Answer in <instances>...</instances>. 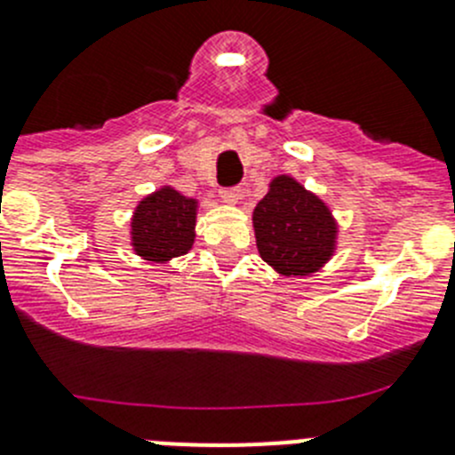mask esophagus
<instances>
[{
	"mask_svg": "<svg viewBox=\"0 0 455 455\" xmlns=\"http://www.w3.org/2000/svg\"><path fill=\"white\" fill-rule=\"evenodd\" d=\"M220 197L224 199V204H231V206H235V204L240 202V188H227V190L220 192Z\"/></svg>",
	"mask_w": 455,
	"mask_h": 455,
	"instance_id": "34e87169",
	"label": "esophagus"
}]
</instances>
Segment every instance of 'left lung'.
<instances>
[{
	"label": "left lung",
	"instance_id": "obj_1",
	"mask_svg": "<svg viewBox=\"0 0 455 455\" xmlns=\"http://www.w3.org/2000/svg\"><path fill=\"white\" fill-rule=\"evenodd\" d=\"M251 222L260 258L285 278L319 272L338 249L339 227L329 204L290 174L269 181Z\"/></svg>",
	"mask_w": 455,
	"mask_h": 455
}]
</instances>
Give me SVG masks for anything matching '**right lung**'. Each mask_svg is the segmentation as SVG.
Returning a JSON list of instances; mask_svg holds the SVG:
<instances>
[{"label":"right lung","mask_w":455,"mask_h":455,"mask_svg":"<svg viewBox=\"0 0 455 455\" xmlns=\"http://www.w3.org/2000/svg\"><path fill=\"white\" fill-rule=\"evenodd\" d=\"M199 199L186 197L177 188L161 186L133 208L129 224L131 249L147 263H170L195 244Z\"/></svg>","instance_id":"right-lung-1"}]
</instances>
